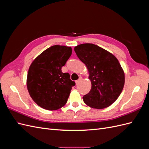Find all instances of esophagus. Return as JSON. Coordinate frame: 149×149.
Returning a JSON list of instances; mask_svg holds the SVG:
<instances>
[{
  "mask_svg": "<svg viewBox=\"0 0 149 149\" xmlns=\"http://www.w3.org/2000/svg\"><path fill=\"white\" fill-rule=\"evenodd\" d=\"M81 79H82V78H79V79L76 80V85H78V84L79 83V82L81 81Z\"/></svg>",
  "mask_w": 149,
  "mask_h": 149,
  "instance_id": "34e87169",
  "label": "esophagus"
}]
</instances>
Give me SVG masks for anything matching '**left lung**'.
<instances>
[{
    "label": "left lung",
    "mask_w": 149,
    "mask_h": 149,
    "mask_svg": "<svg viewBox=\"0 0 149 149\" xmlns=\"http://www.w3.org/2000/svg\"><path fill=\"white\" fill-rule=\"evenodd\" d=\"M79 59L86 66L91 89L83 98L94 109L111 106L123 91L125 75L117 58L106 49L92 43L79 45L74 48Z\"/></svg>",
    "instance_id": "1"
}]
</instances>
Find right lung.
I'll return each mask as SVG.
<instances>
[{"mask_svg":"<svg viewBox=\"0 0 149 149\" xmlns=\"http://www.w3.org/2000/svg\"><path fill=\"white\" fill-rule=\"evenodd\" d=\"M70 47L53 45L31 63L26 78L29 93L34 102L45 109L57 110L64 106L75 82L63 66L71 55Z\"/></svg>","mask_w":149,"mask_h":149,"instance_id":"1","label":"right lung"}]
</instances>
